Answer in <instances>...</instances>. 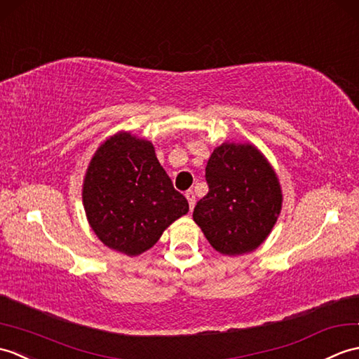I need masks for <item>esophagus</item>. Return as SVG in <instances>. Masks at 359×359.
I'll list each match as a JSON object with an SVG mask.
<instances>
[{
    "mask_svg": "<svg viewBox=\"0 0 359 359\" xmlns=\"http://www.w3.org/2000/svg\"><path fill=\"white\" fill-rule=\"evenodd\" d=\"M186 198H187V201H189V207H190V210L194 209L195 207V194L192 192V190H189V192H186Z\"/></svg>",
    "mask_w": 359,
    "mask_h": 359,
    "instance_id": "34e87169",
    "label": "esophagus"
}]
</instances>
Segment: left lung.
<instances>
[{
    "instance_id": "1",
    "label": "left lung",
    "mask_w": 359,
    "mask_h": 359,
    "mask_svg": "<svg viewBox=\"0 0 359 359\" xmlns=\"http://www.w3.org/2000/svg\"><path fill=\"white\" fill-rule=\"evenodd\" d=\"M209 192L194 221L222 255L249 253L264 243L281 212V186L272 165L252 144L224 142L205 167Z\"/></svg>"
}]
</instances>
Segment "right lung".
<instances>
[{
    "label": "right lung",
    "mask_w": 359,
    "mask_h": 359,
    "mask_svg": "<svg viewBox=\"0 0 359 359\" xmlns=\"http://www.w3.org/2000/svg\"><path fill=\"white\" fill-rule=\"evenodd\" d=\"M83 204L92 230L127 257L149 250L189 203L173 189L150 141L119 132L90 159Z\"/></svg>",
    "instance_id": "1"
}]
</instances>
